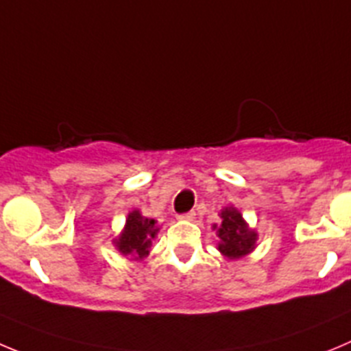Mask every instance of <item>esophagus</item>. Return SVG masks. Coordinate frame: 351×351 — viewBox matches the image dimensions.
I'll use <instances>...</instances> for the list:
<instances>
[{"instance_id": "obj_1", "label": "esophagus", "mask_w": 351, "mask_h": 351, "mask_svg": "<svg viewBox=\"0 0 351 351\" xmlns=\"http://www.w3.org/2000/svg\"><path fill=\"white\" fill-rule=\"evenodd\" d=\"M194 218H195V211H189V213H182V215H178V220L192 221Z\"/></svg>"}]
</instances>
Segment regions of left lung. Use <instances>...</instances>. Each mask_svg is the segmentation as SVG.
Listing matches in <instances>:
<instances>
[{
    "label": "left lung",
    "instance_id": "1",
    "mask_svg": "<svg viewBox=\"0 0 351 351\" xmlns=\"http://www.w3.org/2000/svg\"><path fill=\"white\" fill-rule=\"evenodd\" d=\"M221 218L223 221H221V227L218 228V237H220L218 250L230 260H237L253 251L256 234L247 228L241 213L234 208H227L221 213Z\"/></svg>",
    "mask_w": 351,
    "mask_h": 351
}]
</instances>
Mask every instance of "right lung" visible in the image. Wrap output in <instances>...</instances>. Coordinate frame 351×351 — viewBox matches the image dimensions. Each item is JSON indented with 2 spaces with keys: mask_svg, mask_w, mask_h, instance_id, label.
<instances>
[{
  "mask_svg": "<svg viewBox=\"0 0 351 351\" xmlns=\"http://www.w3.org/2000/svg\"><path fill=\"white\" fill-rule=\"evenodd\" d=\"M157 230L159 228H156V220L145 218L140 215V211H131L128 215L124 232L116 241L117 250L123 254H133L136 260H142L149 254Z\"/></svg>",
  "mask_w": 351,
  "mask_h": 351,
  "instance_id": "1",
  "label": "right lung"
}]
</instances>
